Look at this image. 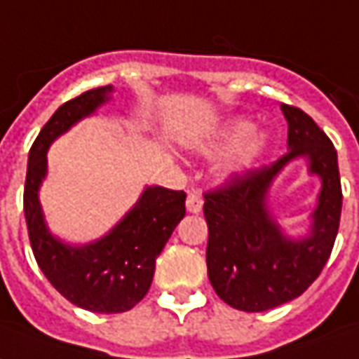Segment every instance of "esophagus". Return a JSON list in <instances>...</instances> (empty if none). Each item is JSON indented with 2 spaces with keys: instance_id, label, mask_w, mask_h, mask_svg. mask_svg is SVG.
I'll return each instance as SVG.
<instances>
[{
  "instance_id": "1",
  "label": "esophagus",
  "mask_w": 359,
  "mask_h": 359,
  "mask_svg": "<svg viewBox=\"0 0 359 359\" xmlns=\"http://www.w3.org/2000/svg\"><path fill=\"white\" fill-rule=\"evenodd\" d=\"M185 207H187V211L194 212V215H197V212L203 211V199H201V195H197V194L187 195Z\"/></svg>"
}]
</instances>
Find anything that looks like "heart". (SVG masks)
<instances>
[{
	"label": "heart",
	"mask_w": 359,
	"mask_h": 359,
	"mask_svg": "<svg viewBox=\"0 0 359 359\" xmlns=\"http://www.w3.org/2000/svg\"><path fill=\"white\" fill-rule=\"evenodd\" d=\"M197 154L212 158L227 152L217 165L219 180H234L248 174L264 158L269 147V135L266 130L254 128L250 118L234 117L221 127L212 128L209 135L194 138L187 142Z\"/></svg>",
	"instance_id": "obj_1"
}]
</instances>
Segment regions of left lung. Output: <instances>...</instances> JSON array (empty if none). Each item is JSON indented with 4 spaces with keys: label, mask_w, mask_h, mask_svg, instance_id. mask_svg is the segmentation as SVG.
<instances>
[{
    "label": "left lung",
    "mask_w": 359,
    "mask_h": 359,
    "mask_svg": "<svg viewBox=\"0 0 359 359\" xmlns=\"http://www.w3.org/2000/svg\"><path fill=\"white\" fill-rule=\"evenodd\" d=\"M281 113L287 121V154L205 195L209 281L226 305L246 313L269 311L307 291L332 252L342 212L338 156L330 138L301 109L281 105ZM295 159H305L309 175L321 182L308 232L301 237L283 231L271 209L273 182Z\"/></svg>",
    "instance_id": "left-lung-1"
}]
</instances>
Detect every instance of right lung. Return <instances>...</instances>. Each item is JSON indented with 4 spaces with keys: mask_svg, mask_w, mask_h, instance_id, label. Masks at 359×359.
<instances>
[{
    "mask_svg": "<svg viewBox=\"0 0 359 359\" xmlns=\"http://www.w3.org/2000/svg\"><path fill=\"white\" fill-rule=\"evenodd\" d=\"M113 91V86L95 88L56 109L29 152L23 197L33 254L46 279L70 303L105 315L125 313L147 295L156 258L185 217L184 191L147 185L137 203L97 241L70 244L48 229L39 199L48 174L46 152L56 138L111 101Z\"/></svg>",
    "mask_w": 359,
    "mask_h": 359,
    "instance_id": "obj_1",
    "label": "right lung"
}]
</instances>
